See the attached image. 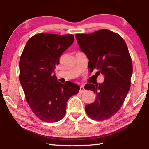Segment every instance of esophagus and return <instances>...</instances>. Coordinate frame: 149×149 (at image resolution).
<instances>
[{
	"label": "esophagus",
	"mask_w": 149,
	"mask_h": 149,
	"mask_svg": "<svg viewBox=\"0 0 149 149\" xmlns=\"http://www.w3.org/2000/svg\"><path fill=\"white\" fill-rule=\"evenodd\" d=\"M85 91V88L84 85H81L80 86V89H79V92L80 93H84Z\"/></svg>",
	"instance_id": "esophagus-1"
}]
</instances>
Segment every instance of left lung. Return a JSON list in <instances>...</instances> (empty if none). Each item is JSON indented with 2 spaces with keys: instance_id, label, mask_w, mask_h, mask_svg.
Returning <instances> with one entry per match:
<instances>
[{
  "instance_id": "obj_1",
  "label": "left lung",
  "mask_w": 149,
  "mask_h": 149,
  "mask_svg": "<svg viewBox=\"0 0 149 149\" xmlns=\"http://www.w3.org/2000/svg\"><path fill=\"white\" fill-rule=\"evenodd\" d=\"M75 37L89 59L90 71L97 69L96 74L104 77L102 84L85 85L96 94L95 101L85 106V112L93 120H108L120 109L130 89L133 65L127 45L120 35L106 29Z\"/></svg>"
}]
</instances>
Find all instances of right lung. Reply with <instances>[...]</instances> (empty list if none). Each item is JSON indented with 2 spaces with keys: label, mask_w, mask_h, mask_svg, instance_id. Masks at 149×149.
Masks as SVG:
<instances>
[{
  "label": "right lung",
  "mask_w": 149,
  "mask_h": 149,
  "mask_svg": "<svg viewBox=\"0 0 149 149\" xmlns=\"http://www.w3.org/2000/svg\"><path fill=\"white\" fill-rule=\"evenodd\" d=\"M73 35L39 33L27 42L19 60V81L32 112L46 122L64 117L67 101L80 87L70 81L62 84L53 74L60 56L74 42Z\"/></svg>",
  "instance_id": "add662e5"
}]
</instances>
